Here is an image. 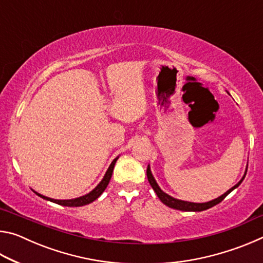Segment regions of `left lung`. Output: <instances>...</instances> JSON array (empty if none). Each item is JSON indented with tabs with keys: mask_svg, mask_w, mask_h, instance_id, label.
<instances>
[{
	"mask_svg": "<svg viewBox=\"0 0 263 263\" xmlns=\"http://www.w3.org/2000/svg\"><path fill=\"white\" fill-rule=\"evenodd\" d=\"M246 173H247V168H246V171H245V174L242 176V179L240 180L237 184H235L234 186H232V188H231V189H229L225 194H222L221 196H219V197H218V198L212 199V201L206 202V203H193V202L181 201V199H176L174 197H172V196H169L168 194L163 193V191L160 189V186L158 185L157 181H155V179H154L153 175H152V172H151L149 164L147 166V172H146V174H147V179H148V182H149L151 186H152L153 190L155 191V194L158 195L159 199L164 204V205H167V206L172 208V209H176V210H181V211H195V212H197V211L208 210V209H210L212 206L217 205V204H219L222 201V199H224L226 196H228L231 193V191H233L235 188H238V186L240 185V183H241V182L243 181L245 176H246Z\"/></svg>",
	"mask_w": 263,
	"mask_h": 263,
	"instance_id": "8db88e82",
	"label": "left lung"
}]
</instances>
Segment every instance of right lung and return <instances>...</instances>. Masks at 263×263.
<instances>
[{"instance_id":"right-lung-1","label":"right lung","mask_w":263,"mask_h":263,"mask_svg":"<svg viewBox=\"0 0 263 263\" xmlns=\"http://www.w3.org/2000/svg\"><path fill=\"white\" fill-rule=\"evenodd\" d=\"M119 157H117L116 159H114V161L111 162V164L108 168V171H106L105 175L102 181L100 182L99 184L96 185V188L92 189L90 193L81 196V197H78V198H74V199H53L50 197H46V196H43L38 193H34L37 194L39 197H42L44 199H46V201H51L53 203H57L59 204V205H64V206H83V205H87V204L94 202L95 199H97L102 195V193L105 190L106 186H108L110 179H111V175H112V172H114V167H115V163L117 161Z\"/></svg>"}]
</instances>
